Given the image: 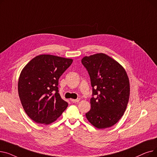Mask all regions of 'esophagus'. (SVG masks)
I'll list each match as a JSON object with an SVG mask.
<instances>
[{
	"label": "esophagus",
	"mask_w": 157,
	"mask_h": 157,
	"mask_svg": "<svg viewBox=\"0 0 157 157\" xmlns=\"http://www.w3.org/2000/svg\"><path fill=\"white\" fill-rule=\"evenodd\" d=\"M79 98H77V99H71V101L73 103H76V102H78L79 101Z\"/></svg>",
	"instance_id": "1"
}]
</instances>
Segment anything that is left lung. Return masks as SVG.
I'll use <instances>...</instances> for the list:
<instances>
[{"instance_id":"1","label":"left lung","mask_w":157,"mask_h":157,"mask_svg":"<svg viewBox=\"0 0 157 157\" xmlns=\"http://www.w3.org/2000/svg\"><path fill=\"white\" fill-rule=\"evenodd\" d=\"M81 63L89 74L92 86L91 109L86 117L97 128L112 127L124 114L128 102L127 74L118 62L104 53L85 56Z\"/></svg>"}]
</instances>
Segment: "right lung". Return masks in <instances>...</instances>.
I'll use <instances>...</instances> for the list:
<instances>
[{
    "instance_id": "add662e5",
    "label": "right lung",
    "mask_w": 157,
    "mask_h": 157,
    "mask_svg": "<svg viewBox=\"0 0 157 157\" xmlns=\"http://www.w3.org/2000/svg\"><path fill=\"white\" fill-rule=\"evenodd\" d=\"M72 59L51 55L32 59L20 75L18 90L27 114L37 123L48 125L57 120L68 106L59 93V79Z\"/></svg>"
}]
</instances>
